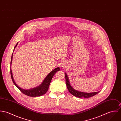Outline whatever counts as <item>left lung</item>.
I'll use <instances>...</instances> for the list:
<instances>
[{
  "label": "left lung",
  "instance_id": "1",
  "mask_svg": "<svg viewBox=\"0 0 121 121\" xmlns=\"http://www.w3.org/2000/svg\"><path fill=\"white\" fill-rule=\"evenodd\" d=\"M65 78H66V83L67 85V88H68L69 92L73 96H76L78 98H82V97L89 98V97H92L93 96H94L95 95L97 94L99 92H99H96L88 93H84V92H82L77 91V90L74 89L72 86H71L70 83H69L68 77L66 73H65Z\"/></svg>",
  "mask_w": 121,
  "mask_h": 121
}]
</instances>
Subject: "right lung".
<instances>
[{
    "mask_svg": "<svg viewBox=\"0 0 121 121\" xmlns=\"http://www.w3.org/2000/svg\"><path fill=\"white\" fill-rule=\"evenodd\" d=\"M17 44H18V43H17L16 45L15 46L14 48L17 46ZM13 56V53L12 54V57H11V65L12 62ZM59 70H60V69L59 68H57L54 70H53L45 78V80H44V81L42 83V84L40 86H38L37 87H35V88H33V89H29V90L23 89H22L21 88H20V87L18 86L16 84V83L14 81V79L13 78L11 67V69H10V72H11V78H12V81H13L14 84L17 86V87L20 90V91L21 92H22V93H23L24 94H25V95H26L27 96H29L36 97V96H39L42 95H43L45 94L47 92V91L48 89V87H49V86L50 85V83L51 82V80H52L53 76L54 75V74L58 71H59Z\"/></svg>",
    "mask_w": 121,
    "mask_h": 121,
    "instance_id": "obj_1",
    "label": "right lung"
}]
</instances>
